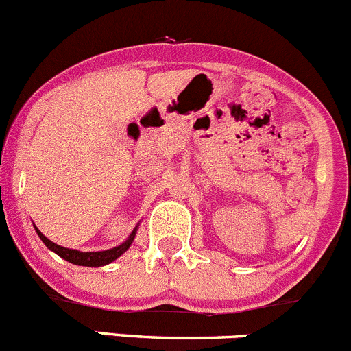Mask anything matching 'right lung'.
Instances as JSON below:
<instances>
[{"label": "right lung", "mask_w": 351, "mask_h": 351, "mask_svg": "<svg viewBox=\"0 0 351 351\" xmlns=\"http://www.w3.org/2000/svg\"><path fill=\"white\" fill-rule=\"evenodd\" d=\"M35 230H37V228H35ZM37 233H38V237L42 238L43 243H45L47 247L50 248V250L56 252L57 255L62 256V258L67 260V262L75 263V265H82V267H101V265H106V263L113 262V260H117L118 256L123 255L126 250H128L130 245H132V241H133V238H135L136 230L133 231L132 234H130L128 240H126L125 243H121L120 247H114V248H111V250H104V252L71 250V248H64V247H60V245L50 241L49 238L43 237V234L38 230H37Z\"/></svg>", "instance_id": "obj_1"}]
</instances>
